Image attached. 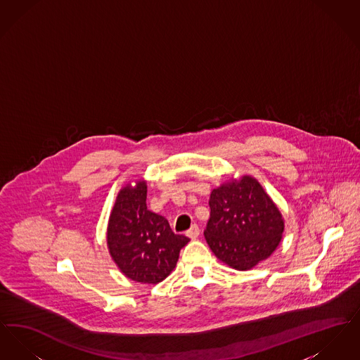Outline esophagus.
<instances>
[{
	"label": "esophagus",
	"instance_id": "esophagus-1",
	"mask_svg": "<svg viewBox=\"0 0 360 360\" xmlns=\"http://www.w3.org/2000/svg\"><path fill=\"white\" fill-rule=\"evenodd\" d=\"M198 235H200V228H198V225H197V224L191 225V228H190L188 232H186V236L190 238V239H197V238H198Z\"/></svg>",
	"mask_w": 360,
	"mask_h": 360
}]
</instances>
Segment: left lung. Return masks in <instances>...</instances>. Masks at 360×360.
I'll return each mask as SVG.
<instances>
[{
	"label": "left lung",
	"instance_id": "obj_1",
	"mask_svg": "<svg viewBox=\"0 0 360 360\" xmlns=\"http://www.w3.org/2000/svg\"><path fill=\"white\" fill-rule=\"evenodd\" d=\"M206 241L219 260L247 271L274 252L285 221L278 206L251 175H243L213 188Z\"/></svg>",
	"mask_w": 360,
	"mask_h": 360
}]
</instances>
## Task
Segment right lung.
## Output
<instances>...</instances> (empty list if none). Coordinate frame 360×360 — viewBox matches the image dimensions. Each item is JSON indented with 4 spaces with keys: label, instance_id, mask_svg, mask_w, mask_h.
<instances>
[{
    "label": "right lung",
    "instance_id": "right-lung-1",
    "mask_svg": "<svg viewBox=\"0 0 360 360\" xmlns=\"http://www.w3.org/2000/svg\"><path fill=\"white\" fill-rule=\"evenodd\" d=\"M147 182L121 188L109 216V254L127 278L156 285L172 274L179 251L190 239L175 235L169 221L147 209Z\"/></svg>",
    "mask_w": 360,
    "mask_h": 360
}]
</instances>
